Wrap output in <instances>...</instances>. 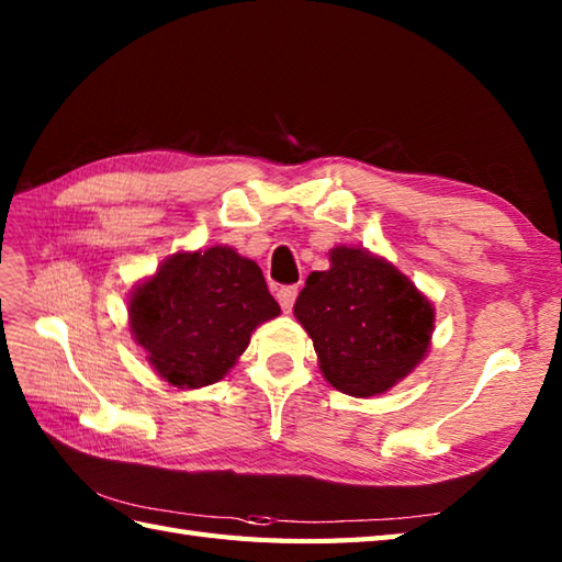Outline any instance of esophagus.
<instances>
[{
    "label": "esophagus",
    "mask_w": 562,
    "mask_h": 562,
    "mask_svg": "<svg viewBox=\"0 0 562 562\" xmlns=\"http://www.w3.org/2000/svg\"><path fill=\"white\" fill-rule=\"evenodd\" d=\"M296 294H300V288H296V284H284V288L278 290V302L282 306V312H288V314L292 312Z\"/></svg>",
    "instance_id": "34e87169"
}]
</instances>
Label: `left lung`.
Listing matches in <instances>:
<instances>
[{
    "instance_id": "1",
    "label": "left lung",
    "mask_w": 562,
    "mask_h": 562,
    "mask_svg": "<svg viewBox=\"0 0 562 562\" xmlns=\"http://www.w3.org/2000/svg\"><path fill=\"white\" fill-rule=\"evenodd\" d=\"M294 316L314 340L326 381L348 396L386 393L423 362L435 308L389 260L336 246L330 268L312 272Z\"/></svg>"
}]
</instances>
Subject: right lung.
<instances>
[{
  "instance_id": "add662e5",
  "label": "right lung",
  "mask_w": 562,
  "mask_h": 562,
  "mask_svg": "<svg viewBox=\"0 0 562 562\" xmlns=\"http://www.w3.org/2000/svg\"><path fill=\"white\" fill-rule=\"evenodd\" d=\"M127 314L154 372L176 389H200L229 372L280 304L254 260L212 246L166 258L130 294Z\"/></svg>"
}]
</instances>
